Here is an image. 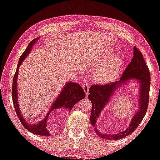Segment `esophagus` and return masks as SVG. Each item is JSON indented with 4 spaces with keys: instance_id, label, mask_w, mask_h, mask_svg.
<instances>
[{
    "instance_id": "esophagus-1",
    "label": "esophagus",
    "mask_w": 160,
    "mask_h": 160,
    "mask_svg": "<svg viewBox=\"0 0 160 160\" xmlns=\"http://www.w3.org/2000/svg\"><path fill=\"white\" fill-rule=\"evenodd\" d=\"M83 87V90L85 91V93L86 95H88L89 93V88H90V83L88 82H85L84 84L82 85Z\"/></svg>"
}]
</instances>
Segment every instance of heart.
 <instances>
[{
  "label": "heart",
  "mask_w": 160,
  "mask_h": 160,
  "mask_svg": "<svg viewBox=\"0 0 160 160\" xmlns=\"http://www.w3.org/2000/svg\"><path fill=\"white\" fill-rule=\"evenodd\" d=\"M112 52L108 50L101 54L96 60L94 80L100 84H108L116 80L123 67V60L119 56H112ZM103 62L102 64L101 62Z\"/></svg>",
  "instance_id": "1"
}]
</instances>
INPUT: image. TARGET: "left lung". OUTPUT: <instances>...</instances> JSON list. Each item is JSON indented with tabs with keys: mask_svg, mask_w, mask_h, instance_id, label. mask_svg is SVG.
Returning <instances> with one entry per match:
<instances>
[{
	"mask_svg": "<svg viewBox=\"0 0 160 160\" xmlns=\"http://www.w3.org/2000/svg\"><path fill=\"white\" fill-rule=\"evenodd\" d=\"M131 79H136L140 85L138 96V110L133 116L128 128L125 131L115 135L101 133L96 128V122L101 112L109 102L116 92L122 86ZM149 88H150V73L142 54L136 47L133 48V58L132 61L122 75L120 80L105 85H94L90 88L88 98L92 102L90 122L96 134L102 139H120L124 138L136 130L144 118L148 110L149 103Z\"/></svg>",
	"mask_w": 160,
	"mask_h": 160,
	"instance_id": "8db88e82",
	"label": "left lung"
}]
</instances>
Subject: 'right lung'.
<instances>
[{
	"label": "right lung",
	"instance_id": "right-lung-1",
	"mask_svg": "<svg viewBox=\"0 0 160 160\" xmlns=\"http://www.w3.org/2000/svg\"><path fill=\"white\" fill-rule=\"evenodd\" d=\"M39 38H36L34 40H32L28 45L26 49H25L23 53L20 57L18 64L16 74L14 75L13 81H12V102L16 110L18 118H19L20 121L22 123V125L24 126V128L27 130L30 131V132L35 134V135H40V136H49L50 135L49 130L47 128V119L49 116L50 113L52 110H58L59 108H65L66 110L70 111L72 108L74 107L76 103L79 102L80 100L85 98V94L84 90L81 86L78 83L68 82L66 84L63 86L61 92L59 94L56 99L53 101L51 106L49 108V111L47 112L46 115L44 119L41 121L38 122V123L30 124L26 120H25L24 117L22 116L21 112V109L19 107L18 101V86H17V80L18 75V69L21 66L23 60L27 58L30 52H31L32 47L39 40Z\"/></svg>",
	"mask_w": 160,
	"mask_h": 160
}]
</instances>
